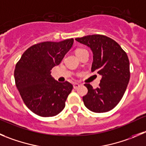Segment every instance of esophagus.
Wrapping results in <instances>:
<instances>
[{
	"label": "esophagus",
	"mask_w": 146,
	"mask_h": 146,
	"mask_svg": "<svg viewBox=\"0 0 146 146\" xmlns=\"http://www.w3.org/2000/svg\"><path fill=\"white\" fill-rule=\"evenodd\" d=\"M78 87H80V84H73V88H74L75 89L78 88Z\"/></svg>",
	"instance_id": "1"
}]
</instances>
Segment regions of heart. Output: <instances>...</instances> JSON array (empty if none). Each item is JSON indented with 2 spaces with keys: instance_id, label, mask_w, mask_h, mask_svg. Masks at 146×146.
<instances>
[{
  "instance_id": "heart-1",
  "label": "heart",
  "mask_w": 146,
  "mask_h": 146,
  "mask_svg": "<svg viewBox=\"0 0 146 146\" xmlns=\"http://www.w3.org/2000/svg\"><path fill=\"white\" fill-rule=\"evenodd\" d=\"M84 50H85V49H83V48H79V49H77V50H76V54H77V53H78V52H81L84 51Z\"/></svg>"
}]
</instances>
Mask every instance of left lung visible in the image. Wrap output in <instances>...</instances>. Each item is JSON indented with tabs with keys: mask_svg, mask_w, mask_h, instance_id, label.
<instances>
[{
	"mask_svg": "<svg viewBox=\"0 0 146 146\" xmlns=\"http://www.w3.org/2000/svg\"><path fill=\"white\" fill-rule=\"evenodd\" d=\"M92 49L94 54L92 72L102 76L99 87L84 85L88 93L83 96L86 107L96 113L106 112L116 107L130 81V62L127 53L117 42L104 35H93L76 38Z\"/></svg>",
	"mask_w": 146,
	"mask_h": 146,
	"instance_id": "1",
	"label": "left lung"
}]
</instances>
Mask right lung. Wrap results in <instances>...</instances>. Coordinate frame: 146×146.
Wrapping results in <instances>:
<instances>
[{
  "label": "right lung",
  "instance_id": "1",
  "mask_svg": "<svg viewBox=\"0 0 146 146\" xmlns=\"http://www.w3.org/2000/svg\"><path fill=\"white\" fill-rule=\"evenodd\" d=\"M73 44V38L37 43L27 49L16 63V87L24 104L39 116H55L65 108L73 85L54 81L50 70L60 63Z\"/></svg>",
  "mask_w": 146,
  "mask_h": 146
}]
</instances>
